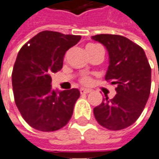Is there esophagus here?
I'll use <instances>...</instances> for the list:
<instances>
[{
  "mask_svg": "<svg viewBox=\"0 0 159 159\" xmlns=\"http://www.w3.org/2000/svg\"><path fill=\"white\" fill-rule=\"evenodd\" d=\"M89 92H90V89H89L82 88L80 89V93L81 94H88Z\"/></svg>",
  "mask_w": 159,
  "mask_h": 159,
  "instance_id": "esophagus-1",
  "label": "esophagus"
}]
</instances>
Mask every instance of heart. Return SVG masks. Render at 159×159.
<instances>
[{"instance_id":"obj_1","label":"heart","mask_w":159,"mask_h":159,"mask_svg":"<svg viewBox=\"0 0 159 159\" xmlns=\"http://www.w3.org/2000/svg\"><path fill=\"white\" fill-rule=\"evenodd\" d=\"M83 83L84 84H89V78H84L83 79Z\"/></svg>"}]
</instances>
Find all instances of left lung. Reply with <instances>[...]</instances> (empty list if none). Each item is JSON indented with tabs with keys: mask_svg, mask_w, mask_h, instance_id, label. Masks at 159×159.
<instances>
[{
	"mask_svg": "<svg viewBox=\"0 0 159 159\" xmlns=\"http://www.w3.org/2000/svg\"><path fill=\"white\" fill-rule=\"evenodd\" d=\"M91 39L102 43L109 55L105 80L116 84V95L94 108L98 124L119 130L134 124L143 112L151 91L152 69L143 49L122 35L97 34Z\"/></svg>",
	"mask_w": 159,
	"mask_h": 159,
	"instance_id": "8db88e82",
	"label": "left lung"
}]
</instances>
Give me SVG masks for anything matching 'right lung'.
Returning a JSON list of instances; mask_svg holds the SVG:
<instances>
[{"label":"right lung","mask_w":159,"mask_h":159,"mask_svg":"<svg viewBox=\"0 0 159 159\" xmlns=\"http://www.w3.org/2000/svg\"><path fill=\"white\" fill-rule=\"evenodd\" d=\"M80 35L43 31L20 48L12 73L15 101L22 117L34 129L54 131L71 118L78 89H53L51 73L61 70L66 51Z\"/></svg>","instance_id":"obj_1"}]
</instances>
